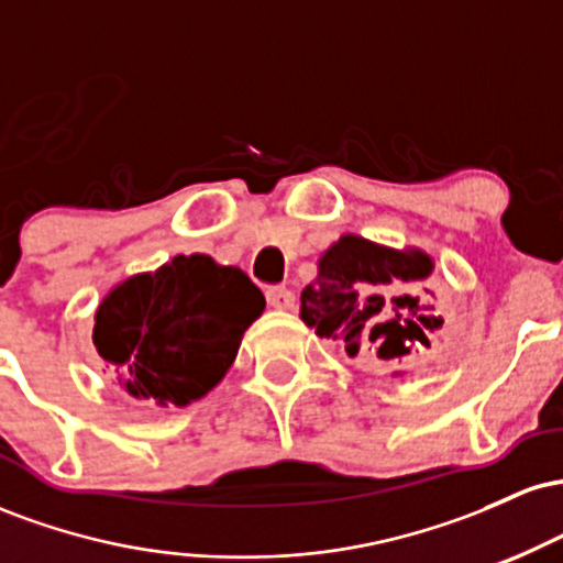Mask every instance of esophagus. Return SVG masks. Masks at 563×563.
I'll list each match as a JSON object with an SVG mask.
<instances>
[{"instance_id": "34e87169", "label": "esophagus", "mask_w": 563, "mask_h": 563, "mask_svg": "<svg viewBox=\"0 0 563 563\" xmlns=\"http://www.w3.org/2000/svg\"><path fill=\"white\" fill-rule=\"evenodd\" d=\"M294 301H296L294 290H288V288H283V286L267 288V303L273 309H290V307H294Z\"/></svg>"}]
</instances>
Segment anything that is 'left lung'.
I'll return each mask as SVG.
<instances>
[{"mask_svg": "<svg viewBox=\"0 0 563 563\" xmlns=\"http://www.w3.org/2000/svg\"><path fill=\"white\" fill-rule=\"evenodd\" d=\"M431 273L434 262L421 249L397 251L341 235L301 290V320L349 357L402 363L431 349V335L442 328L434 290L426 286Z\"/></svg>", "mask_w": 563, "mask_h": 563, "instance_id": "left-lung-1", "label": "left lung"}]
</instances>
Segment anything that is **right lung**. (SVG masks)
Masks as SVG:
<instances>
[{
  "instance_id": "right-lung-1",
  "label": "right lung",
  "mask_w": 563,
  "mask_h": 563,
  "mask_svg": "<svg viewBox=\"0 0 563 563\" xmlns=\"http://www.w3.org/2000/svg\"><path fill=\"white\" fill-rule=\"evenodd\" d=\"M262 312V290L243 269L179 254L119 283L97 307L92 341L132 397L185 407L224 378Z\"/></svg>"
}]
</instances>
